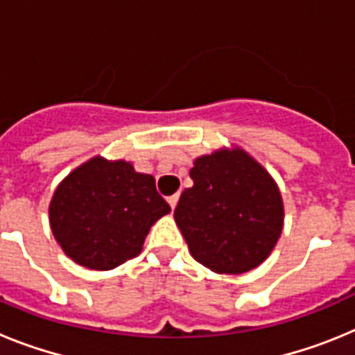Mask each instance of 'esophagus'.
<instances>
[{"label": "esophagus", "instance_id": "34e87169", "mask_svg": "<svg viewBox=\"0 0 355 355\" xmlns=\"http://www.w3.org/2000/svg\"><path fill=\"white\" fill-rule=\"evenodd\" d=\"M167 200H168V205H171V208L175 209V206H178V200H180V196H178V193H174V196L168 197Z\"/></svg>", "mask_w": 355, "mask_h": 355}]
</instances>
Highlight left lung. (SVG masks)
I'll return each instance as SVG.
<instances>
[{
	"label": "left lung",
	"mask_w": 355,
	"mask_h": 355,
	"mask_svg": "<svg viewBox=\"0 0 355 355\" xmlns=\"http://www.w3.org/2000/svg\"><path fill=\"white\" fill-rule=\"evenodd\" d=\"M193 187L174 209L196 261L215 274H245L274 250L284 225V205L270 172L241 147L193 159Z\"/></svg>",
	"instance_id": "8db88e82"
}]
</instances>
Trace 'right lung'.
Returning a JSON list of instances; mask_svg holds the SVG:
<instances>
[{
  "label": "right lung",
  "instance_id": "right-lung-1",
  "mask_svg": "<svg viewBox=\"0 0 355 355\" xmlns=\"http://www.w3.org/2000/svg\"><path fill=\"white\" fill-rule=\"evenodd\" d=\"M171 206L155 178L126 159L94 156L56 187L49 202L53 236L69 258L92 270H112L142 252L149 229Z\"/></svg>",
  "mask_w": 355,
  "mask_h": 355
}]
</instances>
